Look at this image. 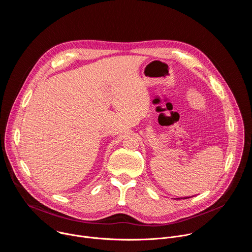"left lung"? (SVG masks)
<instances>
[{
  "label": "left lung",
  "mask_w": 252,
  "mask_h": 252,
  "mask_svg": "<svg viewBox=\"0 0 252 252\" xmlns=\"http://www.w3.org/2000/svg\"><path fill=\"white\" fill-rule=\"evenodd\" d=\"M186 198V197H185ZM187 198H189V197H187ZM177 199H181V198H177Z\"/></svg>",
  "instance_id": "left-lung-1"
}]
</instances>
